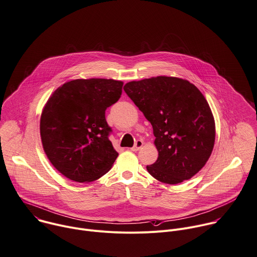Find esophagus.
I'll list each match as a JSON object with an SVG mask.
<instances>
[{
	"label": "esophagus",
	"instance_id": "esophagus-1",
	"mask_svg": "<svg viewBox=\"0 0 257 257\" xmlns=\"http://www.w3.org/2000/svg\"><path fill=\"white\" fill-rule=\"evenodd\" d=\"M143 145H144V142L142 140H137V142L135 143V146L133 148H131V150L133 152H138L143 147Z\"/></svg>",
	"mask_w": 257,
	"mask_h": 257
}]
</instances>
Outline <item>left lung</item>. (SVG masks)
Segmentation results:
<instances>
[{
	"instance_id": "1",
	"label": "left lung",
	"mask_w": 257,
	"mask_h": 257,
	"mask_svg": "<svg viewBox=\"0 0 257 257\" xmlns=\"http://www.w3.org/2000/svg\"><path fill=\"white\" fill-rule=\"evenodd\" d=\"M151 122L159 152L148 172L166 184L191 179L207 163L215 142V122L200 90L188 80L158 76L123 87Z\"/></svg>"
}]
</instances>
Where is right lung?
<instances>
[{
	"label": "right lung",
	"instance_id": "1",
	"mask_svg": "<svg viewBox=\"0 0 257 257\" xmlns=\"http://www.w3.org/2000/svg\"><path fill=\"white\" fill-rule=\"evenodd\" d=\"M123 83L113 79H76L64 83L48 99L40 119L43 149L66 178L91 182L104 175L118 154L105 110L121 95Z\"/></svg>",
	"mask_w": 257,
	"mask_h": 257
}]
</instances>
